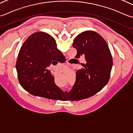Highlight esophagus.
Here are the masks:
<instances>
[{"mask_svg":"<svg viewBox=\"0 0 133 133\" xmlns=\"http://www.w3.org/2000/svg\"><path fill=\"white\" fill-rule=\"evenodd\" d=\"M67 65H71V64H70L69 63H67Z\"/></svg>","mask_w":133,"mask_h":133,"instance_id":"obj_1","label":"esophagus"}]
</instances>
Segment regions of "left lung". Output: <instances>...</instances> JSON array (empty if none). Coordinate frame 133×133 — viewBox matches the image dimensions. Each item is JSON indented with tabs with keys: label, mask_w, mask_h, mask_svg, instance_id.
Segmentation results:
<instances>
[{
	"label": "left lung",
	"mask_w": 133,
	"mask_h": 133,
	"mask_svg": "<svg viewBox=\"0 0 133 133\" xmlns=\"http://www.w3.org/2000/svg\"><path fill=\"white\" fill-rule=\"evenodd\" d=\"M73 47L77 50L75 57L84 56L85 63L78 70L74 86L66 96L77 101L94 96L106 85L112 67V58L108 46L101 35L85 31L74 39Z\"/></svg>",
	"instance_id": "8db88e82"
}]
</instances>
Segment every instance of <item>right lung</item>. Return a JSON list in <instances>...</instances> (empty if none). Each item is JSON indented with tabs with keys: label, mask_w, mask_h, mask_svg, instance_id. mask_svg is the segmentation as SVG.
<instances>
[{
	"label": "right lung",
	"mask_w": 133,
	"mask_h": 133,
	"mask_svg": "<svg viewBox=\"0 0 133 133\" xmlns=\"http://www.w3.org/2000/svg\"><path fill=\"white\" fill-rule=\"evenodd\" d=\"M65 57L57 48L53 38L44 32H36L27 39L20 49L17 63L19 82L34 96L53 100L66 97L56 85L55 78L48 68L55 60Z\"/></svg>",
	"instance_id": "1"
}]
</instances>
